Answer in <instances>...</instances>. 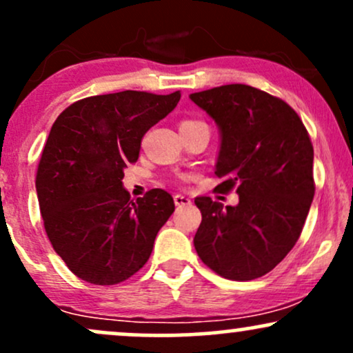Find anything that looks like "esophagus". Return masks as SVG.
<instances>
[{"mask_svg":"<svg viewBox=\"0 0 353 353\" xmlns=\"http://www.w3.org/2000/svg\"><path fill=\"white\" fill-rule=\"evenodd\" d=\"M174 202H176V205H189L190 204V199L188 196H184V194H176L174 196Z\"/></svg>","mask_w":353,"mask_h":353,"instance_id":"1","label":"esophagus"}]
</instances>
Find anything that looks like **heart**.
Here are the masks:
<instances>
[{
  "label": "heart",
  "instance_id": "heart-1",
  "mask_svg": "<svg viewBox=\"0 0 353 353\" xmlns=\"http://www.w3.org/2000/svg\"><path fill=\"white\" fill-rule=\"evenodd\" d=\"M196 124H204V123H199V121H182L181 125H196Z\"/></svg>",
  "mask_w": 353,
  "mask_h": 353
}]
</instances>
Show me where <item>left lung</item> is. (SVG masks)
I'll list each match as a JSON object with an SVG mask.
<instances>
[{
	"mask_svg": "<svg viewBox=\"0 0 353 353\" xmlns=\"http://www.w3.org/2000/svg\"><path fill=\"white\" fill-rule=\"evenodd\" d=\"M216 121L221 148L216 190L236 189L237 205L196 197L202 222L194 247L205 265L230 281H252L292 250L314 199V148L297 112L247 84L189 96Z\"/></svg>",
	"mask_w": 353,
	"mask_h": 353,
	"instance_id": "left-lung-1",
	"label": "left lung"
}]
</instances>
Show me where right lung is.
<instances>
[{
  "label": "right lung",
  "mask_w": 353,
  "mask_h": 353,
  "mask_svg": "<svg viewBox=\"0 0 353 353\" xmlns=\"http://www.w3.org/2000/svg\"><path fill=\"white\" fill-rule=\"evenodd\" d=\"M179 99V91L91 96L72 103L52 124L36 192L52 249L83 281L114 285L148 262L174 201L163 189L131 199L124 168L136 163L143 136Z\"/></svg>",
  "instance_id": "1"
}]
</instances>
